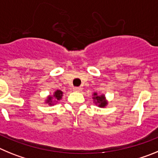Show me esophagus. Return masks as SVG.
I'll use <instances>...</instances> for the list:
<instances>
[{
    "mask_svg": "<svg viewBox=\"0 0 158 158\" xmlns=\"http://www.w3.org/2000/svg\"><path fill=\"white\" fill-rule=\"evenodd\" d=\"M73 89V91H75V92H81V88H80V87H74Z\"/></svg>",
    "mask_w": 158,
    "mask_h": 158,
    "instance_id": "obj_1",
    "label": "esophagus"
}]
</instances>
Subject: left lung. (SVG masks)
I'll list each match as a JSON object with an SVG mask.
<instances>
[{
	"instance_id": "1",
	"label": "left lung",
	"mask_w": 158,
	"mask_h": 158,
	"mask_svg": "<svg viewBox=\"0 0 158 158\" xmlns=\"http://www.w3.org/2000/svg\"><path fill=\"white\" fill-rule=\"evenodd\" d=\"M93 96H94L93 100L96 101V104H99V107H104L107 104V101L105 100V98H104V95L98 96L97 93H95L94 94H93Z\"/></svg>"
}]
</instances>
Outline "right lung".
I'll use <instances>...</instances> for the list:
<instances>
[{
	"label": "right lung",
	"instance_id": "right-lung-1",
	"mask_svg": "<svg viewBox=\"0 0 158 158\" xmlns=\"http://www.w3.org/2000/svg\"><path fill=\"white\" fill-rule=\"evenodd\" d=\"M62 93H62V91H60V90H57V91L54 92V97L57 100H61V99H62ZM52 99H53L52 96H48V99L47 100V103H48L50 105H52V104H52V103H53Z\"/></svg>",
	"mask_w": 158,
	"mask_h": 158
}]
</instances>
